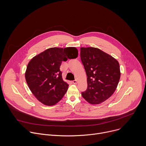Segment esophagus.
Returning a JSON list of instances; mask_svg holds the SVG:
<instances>
[{
    "label": "esophagus",
    "instance_id": "obj_1",
    "mask_svg": "<svg viewBox=\"0 0 146 146\" xmlns=\"http://www.w3.org/2000/svg\"><path fill=\"white\" fill-rule=\"evenodd\" d=\"M72 82H73V83L74 84H76L77 83V80H73Z\"/></svg>",
    "mask_w": 146,
    "mask_h": 146
}]
</instances>
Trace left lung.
<instances>
[{"label": "left lung", "instance_id": "left-lung-1", "mask_svg": "<svg viewBox=\"0 0 146 146\" xmlns=\"http://www.w3.org/2000/svg\"><path fill=\"white\" fill-rule=\"evenodd\" d=\"M80 58L87 76L88 87L81 95L91 104H99L115 91L120 78L118 62L111 55L94 47H81Z\"/></svg>", "mask_w": 146, "mask_h": 146}]
</instances>
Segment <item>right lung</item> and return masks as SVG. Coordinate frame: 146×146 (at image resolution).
Listing matches in <instances>:
<instances>
[{
	"instance_id": "right-lung-1",
	"label": "right lung",
	"mask_w": 146,
	"mask_h": 146,
	"mask_svg": "<svg viewBox=\"0 0 146 146\" xmlns=\"http://www.w3.org/2000/svg\"><path fill=\"white\" fill-rule=\"evenodd\" d=\"M78 56L75 47L51 48L33 57L27 66L25 79L32 94L42 103L52 106L66 92L69 85L62 77V61Z\"/></svg>"
}]
</instances>
